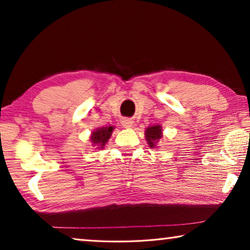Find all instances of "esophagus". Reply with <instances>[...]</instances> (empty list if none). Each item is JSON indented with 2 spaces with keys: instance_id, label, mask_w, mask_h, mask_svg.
<instances>
[{
  "instance_id": "esophagus-1",
  "label": "esophagus",
  "mask_w": 250,
  "mask_h": 250,
  "mask_svg": "<svg viewBox=\"0 0 250 250\" xmlns=\"http://www.w3.org/2000/svg\"><path fill=\"white\" fill-rule=\"evenodd\" d=\"M121 125H124L125 128H132L133 121L131 119H126V118H125V119L121 120Z\"/></svg>"
}]
</instances>
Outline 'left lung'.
Here are the masks:
<instances>
[{"instance_id":"left-lung-1","label":"left lung","mask_w":250,"mask_h":250,"mask_svg":"<svg viewBox=\"0 0 250 250\" xmlns=\"http://www.w3.org/2000/svg\"><path fill=\"white\" fill-rule=\"evenodd\" d=\"M146 138L149 146L153 147L155 143L158 142L161 138H162V129L160 125H152L150 128H147L146 131Z\"/></svg>"}]
</instances>
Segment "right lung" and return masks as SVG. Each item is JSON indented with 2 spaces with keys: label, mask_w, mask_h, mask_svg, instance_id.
Segmentation results:
<instances>
[{
  "label": "right lung",
  "mask_w": 250,
  "mask_h": 250,
  "mask_svg": "<svg viewBox=\"0 0 250 250\" xmlns=\"http://www.w3.org/2000/svg\"><path fill=\"white\" fill-rule=\"evenodd\" d=\"M113 129L115 128H112V126H103V128L97 129L95 132H92L91 142L94 143V146L104 147L108 139L110 138V135H111Z\"/></svg>",
  "instance_id": "1"
}]
</instances>
